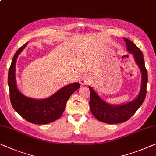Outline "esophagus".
<instances>
[{
  "mask_svg": "<svg viewBox=\"0 0 156 156\" xmlns=\"http://www.w3.org/2000/svg\"><path fill=\"white\" fill-rule=\"evenodd\" d=\"M90 82H91V78L87 75H84L81 76L80 80H79V83H80V84L82 86L90 84Z\"/></svg>",
  "mask_w": 156,
  "mask_h": 156,
  "instance_id": "obj_1",
  "label": "esophagus"
}]
</instances>
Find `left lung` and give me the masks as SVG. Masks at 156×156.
<instances>
[{"mask_svg":"<svg viewBox=\"0 0 156 156\" xmlns=\"http://www.w3.org/2000/svg\"><path fill=\"white\" fill-rule=\"evenodd\" d=\"M123 39L126 43L127 51L133 55L135 62L141 71V88L138 96L132 101L120 105H113L102 99L91 86H89L90 90V108L92 115L99 121L108 124L121 123L129 120L143 104L146 94L148 75L142 52L135 44L129 39L125 38Z\"/></svg>","mask_w":156,"mask_h":156,"instance_id":"8db88e82","label":"left lung"}]
</instances>
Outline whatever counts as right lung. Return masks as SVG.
<instances>
[{
    "label": "right lung",
    "mask_w": 156,
    "mask_h": 156,
    "mask_svg": "<svg viewBox=\"0 0 156 156\" xmlns=\"http://www.w3.org/2000/svg\"><path fill=\"white\" fill-rule=\"evenodd\" d=\"M28 45L25 43L14 55L8 72V86L10 101L13 108L23 118L34 124H48L61 117L66 102L73 93L80 88L78 83L66 85L45 99L26 97L19 90L15 76L16 62L18 56Z\"/></svg>",
    "instance_id": "right-lung-1"
}]
</instances>
